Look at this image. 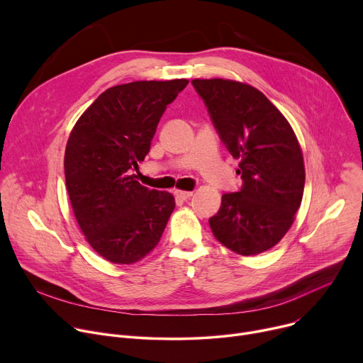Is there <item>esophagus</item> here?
<instances>
[{"label":"esophagus","instance_id":"obj_1","mask_svg":"<svg viewBox=\"0 0 363 363\" xmlns=\"http://www.w3.org/2000/svg\"><path fill=\"white\" fill-rule=\"evenodd\" d=\"M174 194H175L177 198H179V199H182V201H185V199H188V198L192 196V192H191V191H178V189H177Z\"/></svg>","mask_w":363,"mask_h":363}]
</instances>
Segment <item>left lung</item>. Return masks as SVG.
<instances>
[{"instance_id": "obj_1", "label": "left lung", "mask_w": 363, "mask_h": 363, "mask_svg": "<svg viewBox=\"0 0 363 363\" xmlns=\"http://www.w3.org/2000/svg\"><path fill=\"white\" fill-rule=\"evenodd\" d=\"M191 83L221 142L240 160L241 188L223 195L210 218L213 234L237 254L263 252L284 237L301 202L306 175L297 138L255 87L223 79Z\"/></svg>"}]
</instances>
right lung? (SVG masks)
Masks as SVG:
<instances>
[{"mask_svg": "<svg viewBox=\"0 0 363 363\" xmlns=\"http://www.w3.org/2000/svg\"><path fill=\"white\" fill-rule=\"evenodd\" d=\"M186 84L177 79L111 87L70 133L65 175L76 220L93 250L115 264L136 263L157 247L175 208L172 194L140 185L130 172Z\"/></svg>", "mask_w": 363, "mask_h": 363, "instance_id": "obj_1", "label": "right lung"}]
</instances>
